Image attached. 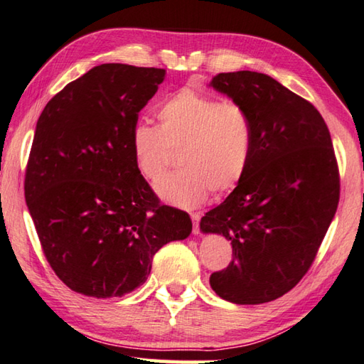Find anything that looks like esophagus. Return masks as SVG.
<instances>
[{"instance_id":"34e87169","label":"esophagus","mask_w":364,"mask_h":364,"mask_svg":"<svg viewBox=\"0 0 364 364\" xmlns=\"http://www.w3.org/2000/svg\"><path fill=\"white\" fill-rule=\"evenodd\" d=\"M199 218H201V215L198 212H193L191 213V220H193V234H199Z\"/></svg>"}]
</instances>
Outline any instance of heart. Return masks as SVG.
<instances>
[{
    "mask_svg": "<svg viewBox=\"0 0 364 364\" xmlns=\"http://www.w3.org/2000/svg\"><path fill=\"white\" fill-rule=\"evenodd\" d=\"M159 125L136 122L130 147L139 173L157 181L180 151L183 168L155 183L157 195L191 209L209 196L237 187L253 152V124L237 102H221L195 87H182L157 107Z\"/></svg>",
    "mask_w": 364,
    "mask_h": 364,
    "instance_id": "heart-1",
    "label": "heart"
}]
</instances>
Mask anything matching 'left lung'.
<instances>
[{
  "instance_id": "obj_1",
  "label": "left lung",
  "mask_w": 364,
  "mask_h": 364,
  "mask_svg": "<svg viewBox=\"0 0 364 364\" xmlns=\"http://www.w3.org/2000/svg\"><path fill=\"white\" fill-rule=\"evenodd\" d=\"M210 86L248 111L253 152L242 181L201 218L225 235L232 262L210 275L218 296L259 305L291 291L309 270L339 201L327 124L313 103L265 73H218Z\"/></svg>"
}]
</instances>
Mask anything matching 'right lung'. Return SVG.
<instances>
[{"label": "right lung", "mask_w": 364, "mask_h": 364, "mask_svg": "<svg viewBox=\"0 0 364 364\" xmlns=\"http://www.w3.org/2000/svg\"><path fill=\"white\" fill-rule=\"evenodd\" d=\"M166 70L100 64L65 86L37 121L25 199L51 269L72 291L122 296L154 255L187 239V212L160 204L133 159L132 127Z\"/></svg>", "instance_id": "right-lung-1"}]
</instances>
